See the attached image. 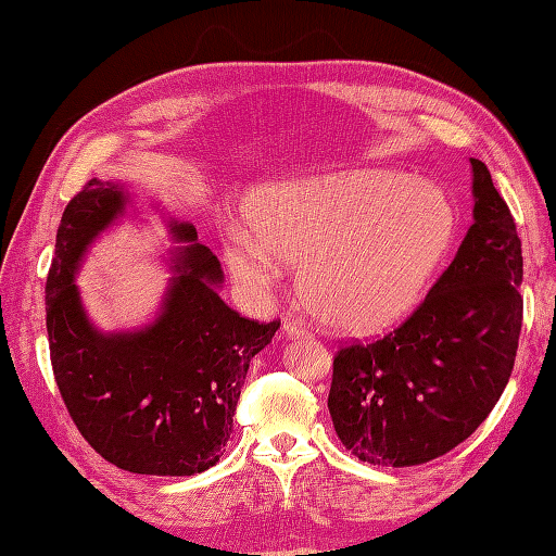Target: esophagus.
Masks as SVG:
<instances>
[{"instance_id":"esophagus-1","label":"esophagus","mask_w":556,"mask_h":556,"mask_svg":"<svg viewBox=\"0 0 556 556\" xmlns=\"http://www.w3.org/2000/svg\"><path fill=\"white\" fill-rule=\"evenodd\" d=\"M282 333L290 336V339H301V336H311L308 327L301 323V319H294V317H285L282 319Z\"/></svg>"}]
</instances>
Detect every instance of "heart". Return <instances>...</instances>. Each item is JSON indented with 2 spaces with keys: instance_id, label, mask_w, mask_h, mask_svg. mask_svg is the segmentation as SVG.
Instances as JSON below:
<instances>
[{
  "instance_id": "heart-1",
  "label": "heart",
  "mask_w": 556,
  "mask_h": 556,
  "mask_svg": "<svg viewBox=\"0 0 556 556\" xmlns=\"http://www.w3.org/2000/svg\"><path fill=\"white\" fill-rule=\"evenodd\" d=\"M250 229L225 233L229 271L268 290L280 262L299 266V290L323 323L374 333L406 317L457 237L443 188L394 172H350L274 182L248 199Z\"/></svg>"
}]
</instances>
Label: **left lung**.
I'll return each mask as SVG.
<instances>
[{"mask_svg":"<svg viewBox=\"0 0 556 556\" xmlns=\"http://www.w3.org/2000/svg\"><path fill=\"white\" fill-rule=\"evenodd\" d=\"M473 225L406 323L333 357L329 413L362 462L417 466L464 443L506 390L521 308V241L492 174L470 157Z\"/></svg>","mask_w":556,"mask_h":556,"instance_id":"obj_1","label":"left lung"}]
</instances>
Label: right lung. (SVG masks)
I'll return each mask as SVG.
<instances>
[{"instance_id": "add662e5", "label": "right lung", "mask_w": 556, "mask_h": 556, "mask_svg": "<svg viewBox=\"0 0 556 556\" xmlns=\"http://www.w3.org/2000/svg\"><path fill=\"white\" fill-rule=\"evenodd\" d=\"M129 192L92 178L66 204L46 280L55 382L74 425L102 457L141 476H194L223 457L250 359L280 319L255 323L217 294L223 268L190 223H169L174 278L160 315L134 331H99L76 274L90 243L125 213Z\"/></svg>"}]
</instances>
